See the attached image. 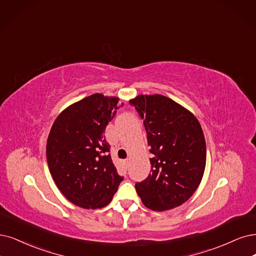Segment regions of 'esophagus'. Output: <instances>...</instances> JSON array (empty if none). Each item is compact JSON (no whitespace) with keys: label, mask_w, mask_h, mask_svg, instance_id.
I'll list each match as a JSON object with an SVG mask.
<instances>
[{"label":"esophagus","mask_w":256,"mask_h":256,"mask_svg":"<svg viewBox=\"0 0 256 256\" xmlns=\"http://www.w3.org/2000/svg\"><path fill=\"white\" fill-rule=\"evenodd\" d=\"M123 164H124V166H126L128 168V164H130V162H128V160H126V162H123Z\"/></svg>","instance_id":"34e87169"}]
</instances>
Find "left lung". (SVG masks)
Listing matches in <instances>:
<instances>
[{"label":"left lung","instance_id":"obj_1","mask_svg":"<svg viewBox=\"0 0 256 256\" xmlns=\"http://www.w3.org/2000/svg\"><path fill=\"white\" fill-rule=\"evenodd\" d=\"M130 106L144 119L150 173L135 184L144 204L166 211L182 204L200 186L206 158L204 132L193 114L162 94H139Z\"/></svg>","mask_w":256,"mask_h":256}]
</instances>
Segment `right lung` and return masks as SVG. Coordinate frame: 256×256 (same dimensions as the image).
Masks as SVG:
<instances>
[{"label":"right lung","mask_w":256,"mask_h":256,"mask_svg":"<svg viewBox=\"0 0 256 256\" xmlns=\"http://www.w3.org/2000/svg\"><path fill=\"white\" fill-rule=\"evenodd\" d=\"M119 98L94 94L56 117L46 144L50 172L66 200L84 209L106 206L123 177L112 164L104 136Z\"/></svg>","instance_id":"1"}]
</instances>
